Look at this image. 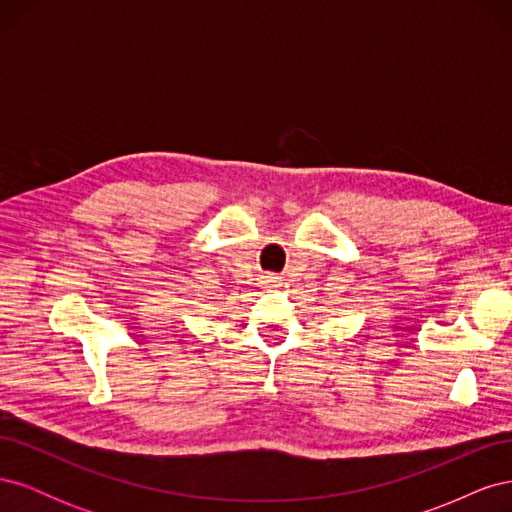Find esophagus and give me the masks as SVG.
<instances>
[{"label": "esophagus", "instance_id": "34e87169", "mask_svg": "<svg viewBox=\"0 0 512 512\" xmlns=\"http://www.w3.org/2000/svg\"><path fill=\"white\" fill-rule=\"evenodd\" d=\"M267 282L273 284V286H280L282 280H280V277H277V275H267Z\"/></svg>", "mask_w": 512, "mask_h": 512}]
</instances>
